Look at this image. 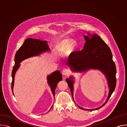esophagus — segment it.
I'll use <instances>...</instances> for the list:
<instances>
[{
	"label": "esophagus",
	"instance_id": "1",
	"mask_svg": "<svg viewBox=\"0 0 127 127\" xmlns=\"http://www.w3.org/2000/svg\"><path fill=\"white\" fill-rule=\"evenodd\" d=\"M70 73V70L68 69H64L62 71V74L63 75H67Z\"/></svg>",
	"mask_w": 127,
	"mask_h": 127
}]
</instances>
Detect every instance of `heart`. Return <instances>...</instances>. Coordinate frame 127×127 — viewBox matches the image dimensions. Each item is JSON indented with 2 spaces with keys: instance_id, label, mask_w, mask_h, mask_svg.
<instances>
[{
  "instance_id": "b5f03b06",
  "label": "heart",
  "mask_w": 127,
  "mask_h": 127,
  "mask_svg": "<svg viewBox=\"0 0 127 127\" xmlns=\"http://www.w3.org/2000/svg\"><path fill=\"white\" fill-rule=\"evenodd\" d=\"M76 47V43L74 41H70L68 39H64L59 42L57 46V51L60 52H64L67 49L68 52L73 51Z\"/></svg>"
}]
</instances>
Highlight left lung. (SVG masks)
Listing matches in <instances>:
<instances>
[{
    "label": "left lung",
    "mask_w": 127,
    "mask_h": 127,
    "mask_svg": "<svg viewBox=\"0 0 127 127\" xmlns=\"http://www.w3.org/2000/svg\"><path fill=\"white\" fill-rule=\"evenodd\" d=\"M88 35H90L89 34ZM91 38L84 35L86 41L84 48L81 51H76L72 53L68 60L69 65L72 71L82 72L90 69H98L105 75L109 86V94L104 103L100 107L94 109H81L86 111H94L103 106L109 99L116 86V67L113 60L111 50L107 45L96 34L90 35ZM67 78L66 81L68 84L73 99V77Z\"/></svg>",
    "instance_id": "obj_1"
}]
</instances>
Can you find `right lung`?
Instances as JSON below:
<instances>
[{"label": "right lung", "mask_w": 127, "mask_h": 127, "mask_svg": "<svg viewBox=\"0 0 127 127\" xmlns=\"http://www.w3.org/2000/svg\"><path fill=\"white\" fill-rule=\"evenodd\" d=\"M50 51L47 41L32 38L27 39L23 45L16 52L14 57L15 64L12 71L11 89L13 92L14 75L16 71L19 68L20 63L24 60L35 55H39L43 52ZM49 84L53 95H55V90L58 82L62 80V76L58 70L54 72L47 77ZM13 94V93H12ZM53 106L51 107L52 108Z\"/></svg>", "instance_id": "1"}]
</instances>
